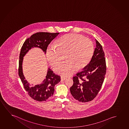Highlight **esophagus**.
<instances>
[{
    "instance_id": "obj_1",
    "label": "esophagus",
    "mask_w": 129,
    "mask_h": 129,
    "mask_svg": "<svg viewBox=\"0 0 129 129\" xmlns=\"http://www.w3.org/2000/svg\"><path fill=\"white\" fill-rule=\"evenodd\" d=\"M66 78H65V77H64L63 76H61V81H64V80H66Z\"/></svg>"
}]
</instances>
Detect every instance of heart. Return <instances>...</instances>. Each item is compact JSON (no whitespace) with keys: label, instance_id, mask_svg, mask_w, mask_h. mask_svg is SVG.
Listing matches in <instances>:
<instances>
[{"label":"heart","instance_id":"obj_1","mask_svg":"<svg viewBox=\"0 0 129 129\" xmlns=\"http://www.w3.org/2000/svg\"><path fill=\"white\" fill-rule=\"evenodd\" d=\"M94 47L92 41L82 35L70 34L60 37L56 42V47L49 46L47 50V59L55 67L61 61L64 56L66 61L55 68L57 73L70 76L76 69L85 67L93 55Z\"/></svg>","mask_w":129,"mask_h":129}]
</instances>
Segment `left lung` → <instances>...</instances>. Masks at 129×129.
Returning a JSON list of instances; mask_svg holds the SVG:
<instances>
[{"label": "left lung", "instance_id": "left-lung-1", "mask_svg": "<svg viewBox=\"0 0 129 129\" xmlns=\"http://www.w3.org/2000/svg\"><path fill=\"white\" fill-rule=\"evenodd\" d=\"M96 48L90 62L73 77L70 88L72 96L81 102L93 100L98 94L104 81L106 64L102 46L95 39Z\"/></svg>", "mask_w": 129, "mask_h": 129}]
</instances>
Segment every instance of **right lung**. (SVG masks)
Masks as SVG:
<instances>
[{
    "label": "right lung",
    "instance_id": "right-lung-1",
    "mask_svg": "<svg viewBox=\"0 0 129 129\" xmlns=\"http://www.w3.org/2000/svg\"><path fill=\"white\" fill-rule=\"evenodd\" d=\"M59 34V33H35L25 41L21 47L19 61V76L28 94L36 101H44L52 96L55 90V86L60 81V77L54 73L50 69H48L46 78L42 83L35 86L30 85L25 80L23 74L22 64L23 57L29 50L34 47H39L46 53L48 45Z\"/></svg>",
    "mask_w": 129,
    "mask_h": 129
}]
</instances>
